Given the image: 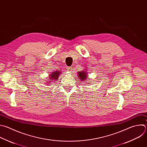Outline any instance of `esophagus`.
Returning <instances> with one entry per match:
<instances>
[{
	"label": "esophagus",
	"mask_w": 147,
	"mask_h": 147,
	"mask_svg": "<svg viewBox=\"0 0 147 147\" xmlns=\"http://www.w3.org/2000/svg\"><path fill=\"white\" fill-rule=\"evenodd\" d=\"M67 70L71 72L72 70H73V68H72L71 66V67H67Z\"/></svg>",
	"instance_id": "esophagus-1"
}]
</instances>
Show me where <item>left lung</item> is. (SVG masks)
Returning <instances> with one entry per match:
<instances>
[{
  "instance_id": "obj_1",
  "label": "left lung",
  "mask_w": 147,
  "mask_h": 147,
  "mask_svg": "<svg viewBox=\"0 0 147 147\" xmlns=\"http://www.w3.org/2000/svg\"><path fill=\"white\" fill-rule=\"evenodd\" d=\"M78 77H79V78H80V80H86V73L85 72V71H80V72H79L78 73Z\"/></svg>"
}]
</instances>
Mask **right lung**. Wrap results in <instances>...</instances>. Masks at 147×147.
I'll return each mask as SVG.
<instances>
[{"mask_svg": "<svg viewBox=\"0 0 147 147\" xmlns=\"http://www.w3.org/2000/svg\"><path fill=\"white\" fill-rule=\"evenodd\" d=\"M60 71H56L55 72H53L51 74V76L50 77V80H56L58 79V78L59 77V74H60ZM51 80H50V79Z\"/></svg>", "mask_w": 147, "mask_h": 147, "instance_id": "right-lung-1", "label": "right lung"}]
</instances>
